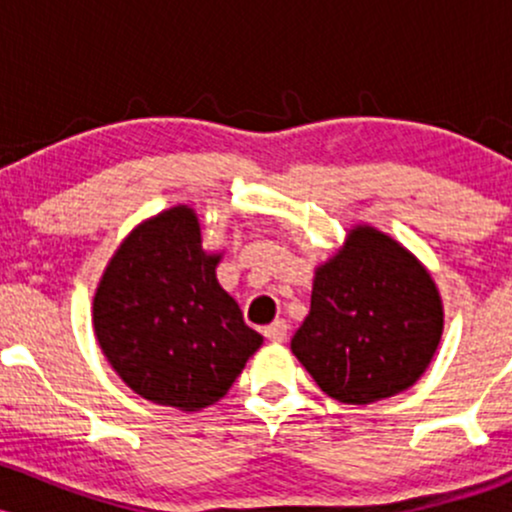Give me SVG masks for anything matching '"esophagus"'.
<instances>
[{
	"mask_svg": "<svg viewBox=\"0 0 512 512\" xmlns=\"http://www.w3.org/2000/svg\"><path fill=\"white\" fill-rule=\"evenodd\" d=\"M286 334H289V325H286L284 320H274L272 325L264 327V337H267L269 342H284Z\"/></svg>",
	"mask_w": 512,
	"mask_h": 512,
	"instance_id": "1",
	"label": "esophagus"
}]
</instances>
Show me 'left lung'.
Segmentation results:
<instances>
[{
	"instance_id": "left-lung-1",
	"label": "left lung",
	"mask_w": 512,
	"mask_h": 512,
	"mask_svg": "<svg viewBox=\"0 0 512 512\" xmlns=\"http://www.w3.org/2000/svg\"><path fill=\"white\" fill-rule=\"evenodd\" d=\"M443 298L414 252L356 223L315 267L310 313L291 351L325 395L373 404L409 390L436 356Z\"/></svg>"
}]
</instances>
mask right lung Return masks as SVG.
I'll use <instances>...</instances> for the list:
<instances>
[{"label":"right lung","instance_id":"right-lung-1","mask_svg":"<svg viewBox=\"0 0 512 512\" xmlns=\"http://www.w3.org/2000/svg\"><path fill=\"white\" fill-rule=\"evenodd\" d=\"M187 204L134 226L93 293V332L129 390L161 407L207 409L231 390L262 334L216 279Z\"/></svg>","mask_w":512,"mask_h":512}]
</instances>
